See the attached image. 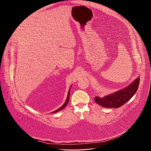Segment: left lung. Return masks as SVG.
<instances>
[{
  "mask_svg": "<svg viewBox=\"0 0 151 151\" xmlns=\"http://www.w3.org/2000/svg\"><path fill=\"white\" fill-rule=\"evenodd\" d=\"M140 78L138 77L129 86L104 97L96 96L95 101L100 106L106 108H118L127 103L138 90Z\"/></svg>",
  "mask_w": 151,
  "mask_h": 151,
  "instance_id": "obj_1",
  "label": "left lung"
}]
</instances>
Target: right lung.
I'll use <instances>...</instances> for the list:
<instances>
[{
  "mask_svg": "<svg viewBox=\"0 0 151 151\" xmlns=\"http://www.w3.org/2000/svg\"><path fill=\"white\" fill-rule=\"evenodd\" d=\"M71 87V86H70V89H69V90H68V95H67V99H66V100H65V101L64 104H63V105L60 108H59L58 109H57V110H55V111H53V112H52V113H56V112H58V111H60L61 110H62L63 108H65V106L67 105V103L68 102V101H69V98H70V91Z\"/></svg>",
  "mask_w": 151,
  "mask_h": 151,
  "instance_id": "1",
  "label": "right lung"
}]
</instances>
